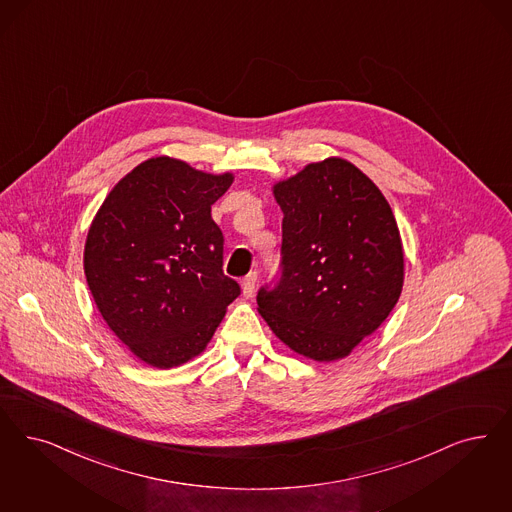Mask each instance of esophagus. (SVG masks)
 Returning <instances> with one entry per match:
<instances>
[{"label":"esophagus","mask_w":512,"mask_h":512,"mask_svg":"<svg viewBox=\"0 0 512 512\" xmlns=\"http://www.w3.org/2000/svg\"><path fill=\"white\" fill-rule=\"evenodd\" d=\"M255 285H257V274L251 272L242 280V293L246 299H251L255 295Z\"/></svg>","instance_id":"esophagus-1"}]
</instances>
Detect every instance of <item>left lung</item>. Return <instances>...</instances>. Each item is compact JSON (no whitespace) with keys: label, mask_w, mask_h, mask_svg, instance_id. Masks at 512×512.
<instances>
[{"label":"left lung","mask_w":512,"mask_h":512,"mask_svg":"<svg viewBox=\"0 0 512 512\" xmlns=\"http://www.w3.org/2000/svg\"><path fill=\"white\" fill-rule=\"evenodd\" d=\"M282 278L259 314L293 352L329 363L372 335L401 297L405 253L386 196L352 162L329 157L274 183Z\"/></svg>","instance_id":"1"}]
</instances>
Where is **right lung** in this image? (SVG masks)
Listing matches in <instances>:
<instances>
[{
	"instance_id": "add662e5",
	"label": "right lung",
	"mask_w": 512,
	"mask_h": 512,
	"mask_svg": "<svg viewBox=\"0 0 512 512\" xmlns=\"http://www.w3.org/2000/svg\"><path fill=\"white\" fill-rule=\"evenodd\" d=\"M234 176L183 160L138 164L90 223L85 276L107 327L143 363L172 369L206 350L240 285L223 274L212 204Z\"/></svg>"
}]
</instances>
